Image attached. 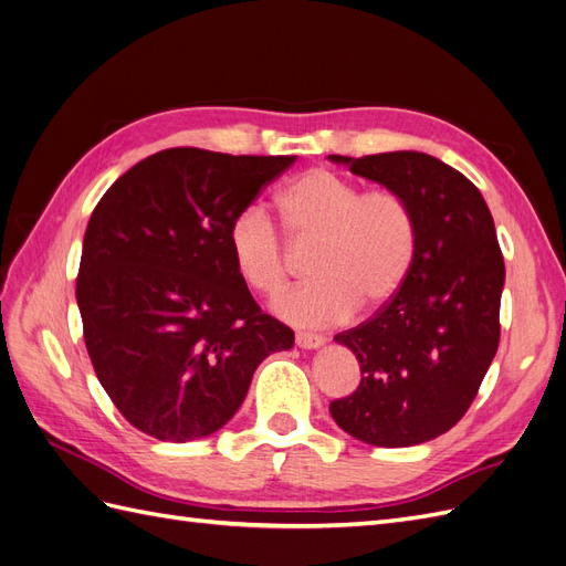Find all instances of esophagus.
<instances>
[{"label":"esophagus","mask_w":566,"mask_h":566,"mask_svg":"<svg viewBox=\"0 0 566 566\" xmlns=\"http://www.w3.org/2000/svg\"><path fill=\"white\" fill-rule=\"evenodd\" d=\"M295 342H297V347H302V349H316V347L323 345L325 339L316 333H297Z\"/></svg>","instance_id":"obj_1"}]
</instances>
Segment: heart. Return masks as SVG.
Wrapping results in <instances>:
<instances>
[{
  "mask_svg": "<svg viewBox=\"0 0 566 566\" xmlns=\"http://www.w3.org/2000/svg\"><path fill=\"white\" fill-rule=\"evenodd\" d=\"M281 229L287 241L314 243L310 285L273 302L295 325H333L358 306L380 312L401 293L418 256V219L410 202L389 188L366 191L328 169H310L279 193ZM229 252L252 293L276 295L290 273L287 250L269 214L248 205L229 224Z\"/></svg>",
  "mask_w": 566,
  "mask_h": 566,
  "instance_id": "heart-1",
  "label": "heart"
}]
</instances>
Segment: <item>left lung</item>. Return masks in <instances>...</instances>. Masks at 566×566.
Instances as JSON below:
<instances>
[{"mask_svg": "<svg viewBox=\"0 0 566 566\" xmlns=\"http://www.w3.org/2000/svg\"><path fill=\"white\" fill-rule=\"evenodd\" d=\"M328 158L401 193L418 219L401 293L335 335L361 364V382L331 403V416L370 447H416L468 413L499 349L505 262L493 217L465 175L427 153Z\"/></svg>", "mask_w": 566, "mask_h": 566, "instance_id": "left-lung-1", "label": "left lung"}]
</instances>
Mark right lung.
Masks as SVG:
<instances>
[{"label": "right lung", "mask_w": 566, "mask_h": 566, "mask_svg": "<svg viewBox=\"0 0 566 566\" xmlns=\"http://www.w3.org/2000/svg\"><path fill=\"white\" fill-rule=\"evenodd\" d=\"M295 156L167 148L119 177L92 212L77 306L92 366L136 430L184 443L224 427L252 375L295 333L238 279L231 219Z\"/></svg>", "instance_id": "obj_1"}]
</instances>
